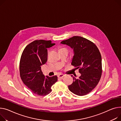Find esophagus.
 <instances>
[{
	"mask_svg": "<svg viewBox=\"0 0 121 121\" xmlns=\"http://www.w3.org/2000/svg\"><path fill=\"white\" fill-rule=\"evenodd\" d=\"M64 76V75L62 74H59L58 75V77L59 78H63Z\"/></svg>",
	"mask_w": 121,
	"mask_h": 121,
	"instance_id": "34e87169",
	"label": "esophagus"
}]
</instances>
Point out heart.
<instances>
[{"instance_id":"obj_1","label":"heart","mask_w":121,"mask_h":121,"mask_svg":"<svg viewBox=\"0 0 121 121\" xmlns=\"http://www.w3.org/2000/svg\"><path fill=\"white\" fill-rule=\"evenodd\" d=\"M65 49V48H63V49Z\"/></svg>"}]
</instances>
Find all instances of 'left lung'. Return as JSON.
Instances as JSON below:
<instances>
[{
    "mask_svg": "<svg viewBox=\"0 0 121 121\" xmlns=\"http://www.w3.org/2000/svg\"><path fill=\"white\" fill-rule=\"evenodd\" d=\"M61 43L73 50L71 65L79 69L81 73L77 79L71 76L73 81L68 86L69 90L79 96L89 93L97 85L102 75V57L97 47L89 40L78 36L63 40Z\"/></svg>",
    "mask_w": 121,
    "mask_h": 121,
    "instance_id": "left-lung-1",
    "label": "left lung"
}]
</instances>
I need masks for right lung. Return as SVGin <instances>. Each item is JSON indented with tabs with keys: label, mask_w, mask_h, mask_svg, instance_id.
<instances>
[{
	"label": "right lung",
	"mask_w": 121,
	"mask_h": 121,
	"mask_svg": "<svg viewBox=\"0 0 121 121\" xmlns=\"http://www.w3.org/2000/svg\"><path fill=\"white\" fill-rule=\"evenodd\" d=\"M51 40H36L24 49L19 64L22 81L34 93L45 96L52 91L51 87L57 81V76H45L42 65L48 60L47 49L54 46Z\"/></svg>",
	"instance_id": "add662e5"
}]
</instances>
